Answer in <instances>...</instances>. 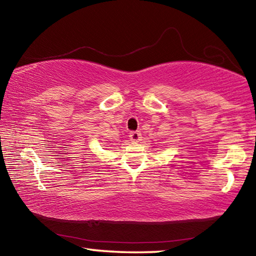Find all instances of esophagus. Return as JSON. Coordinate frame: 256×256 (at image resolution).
<instances>
[{
	"mask_svg": "<svg viewBox=\"0 0 256 256\" xmlns=\"http://www.w3.org/2000/svg\"><path fill=\"white\" fill-rule=\"evenodd\" d=\"M142 138V136L140 132H131L130 133V140L132 142H140Z\"/></svg>",
	"mask_w": 256,
	"mask_h": 256,
	"instance_id": "34e87169",
	"label": "esophagus"
}]
</instances>
